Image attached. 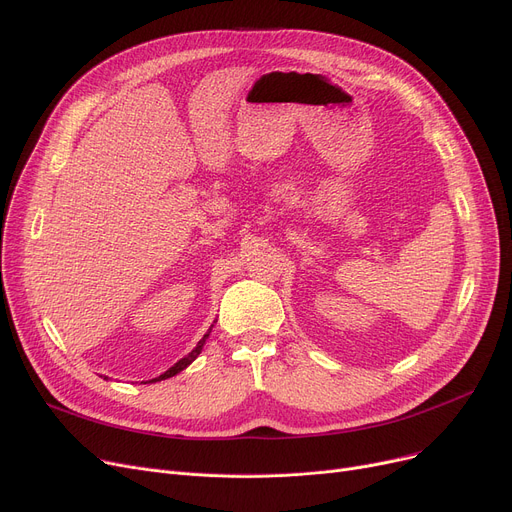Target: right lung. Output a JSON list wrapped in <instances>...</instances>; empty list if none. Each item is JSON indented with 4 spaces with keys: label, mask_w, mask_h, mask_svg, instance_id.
Returning a JSON list of instances; mask_svg holds the SVG:
<instances>
[{
    "label": "right lung",
    "mask_w": 512,
    "mask_h": 512,
    "mask_svg": "<svg viewBox=\"0 0 512 512\" xmlns=\"http://www.w3.org/2000/svg\"><path fill=\"white\" fill-rule=\"evenodd\" d=\"M209 332H211V330H209ZM209 332H207V334H205V336H203V338L199 340V344L195 346V351H193V353H188V355H186L184 359H180L178 363H174V365H172V367H170V369H168L166 373H161V375H159V378H153V380H149V382H161V380H168V378H172V375L180 373L182 369H186L188 365H191V363H193V361H195V359L199 357V353H201V348H203L205 340L209 338Z\"/></svg>",
    "instance_id": "right-lung-1"
}]
</instances>
